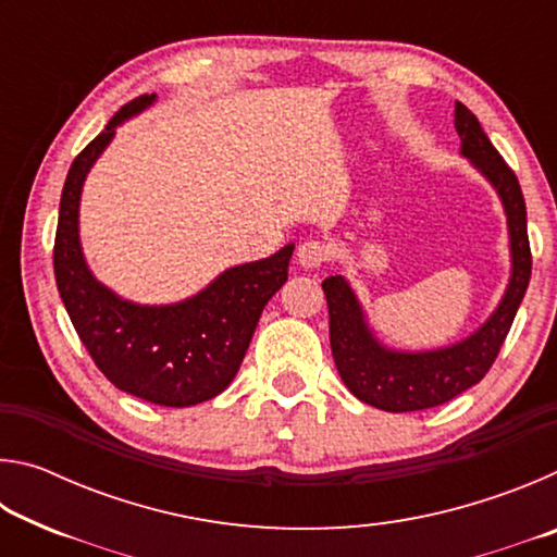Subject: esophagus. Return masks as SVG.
<instances>
[{"mask_svg":"<svg viewBox=\"0 0 557 557\" xmlns=\"http://www.w3.org/2000/svg\"><path fill=\"white\" fill-rule=\"evenodd\" d=\"M329 258H332V245L317 238L305 240L297 250V260L301 268H319L324 265V262H329Z\"/></svg>","mask_w":557,"mask_h":557,"instance_id":"1","label":"esophagus"}]
</instances>
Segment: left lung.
Masks as SVG:
<instances>
[{
	"mask_svg": "<svg viewBox=\"0 0 557 557\" xmlns=\"http://www.w3.org/2000/svg\"><path fill=\"white\" fill-rule=\"evenodd\" d=\"M455 127L461 139V154L488 178L506 211L511 238V280L496 312L459 344L422 354L391 351L375 342L348 282L342 275L322 282L329 305V338L338 375L358 400L385 412L435 408L482 381L502 351L531 280L525 201L513 169L496 152L474 112L461 102L455 108Z\"/></svg>",
	"mask_w": 557,
	"mask_h": 557,
	"instance_id": "left-lung-1",
	"label": "left lung"
}]
</instances>
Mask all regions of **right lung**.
I'll list each match as a JSON object with an SVG mask.
<instances>
[{
	"instance_id": "right-lung-1",
	"label": "right lung",
	"mask_w": 557,
	"mask_h": 557,
	"mask_svg": "<svg viewBox=\"0 0 557 557\" xmlns=\"http://www.w3.org/2000/svg\"><path fill=\"white\" fill-rule=\"evenodd\" d=\"M154 98L139 96L122 106L73 159L61 194L53 272L65 312L100 373L135 398L188 408L215 398L235 379L262 309L285 285L295 245L225 270L199 295L176 305H135L92 277L78 238L83 182L115 137V127L152 106Z\"/></svg>"
}]
</instances>
